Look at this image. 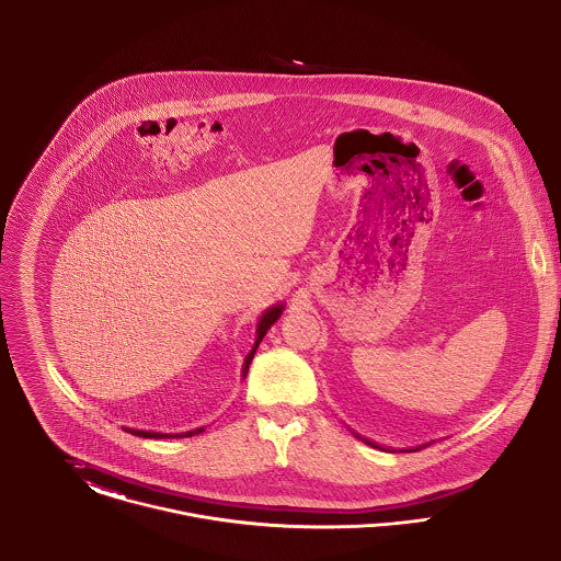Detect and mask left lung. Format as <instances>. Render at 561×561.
I'll return each mask as SVG.
<instances>
[{"instance_id":"8db88e82","label":"left lung","mask_w":561,"mask_h":561,"mask_svg":"<svg viewBox=\"0 0 561 561\" xmlns=\"http://www.w3.org/2000/svg\"><path fill=\"white\" fill-rule=\"evenodd\" d=\"M354 435H356L358 439H363L365 444L374 446V448H385V446H380V444H376V442H371V439H367V437H363V435H358V433H354ZM430 444H432V442H430ZM430 444H423V446H414V448H399V453H412V450H421V448H425V446H430ZM387 450H392V453H394V448H387Z\"/></svg>"}]
</instances>
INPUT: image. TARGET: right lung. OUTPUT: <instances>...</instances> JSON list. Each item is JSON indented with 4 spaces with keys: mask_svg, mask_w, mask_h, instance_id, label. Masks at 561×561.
Instances as JSON below:
<instances>
[{
    "mask_svg": "<svg viewBox=\"0 0 561 561\" xmlns=\"http://www.w3.org/2000/svg\"><path fill=\"white\" fill-rule=\"evenodd\" d=\"M284 309H286V305L284 302H277V305H273V307H268L262 316L259 318V324H256V342H254V347L250 350V354L245 356V360H243V369H241V376H243V380H245V376H248V369H250V365H252V358H254V354H256V347H259L260 342H262V337L266 335V331L279 320V316L284 313ZM126 432L131 433V435H138V437H190V435H196V433L205 432V427H198V430H192V432L185 433H158V432H142V430H126Z\"/></svg>",
    "mask_w": 561,
    "mask_h": 561,
    "instance_id": "1",
    "label": "right lung"
}]
</instances>
